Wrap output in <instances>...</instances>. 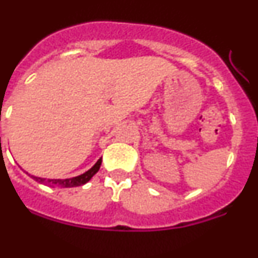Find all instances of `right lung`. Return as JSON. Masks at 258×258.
Instances as JSON below:
<instances>
[{"instance_id":"right-lung-1","label":"right lung","mask_w":258,"mask_h":258,"mask_svg":"<svg viewBox=\"0 0 258 258\" xmlns=\"http://www.w3.org/2000/svg\"><path fill=\"white\" fill-rule=\"evenodd\" d=\"M102 164V157L84 174L78 175V176L69 177V179H45V177H37L31 175V177L36 181L41 182L44 185H49V186L52 187H74V186H81V185H84L86 182H88L89 180L93 177L94 174H97L101 167Z\"/></svg>"}]
</instances>
